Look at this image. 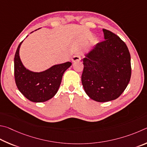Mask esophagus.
<instances>
[{"label": "esophagus", "instance_id": "1", "mask_svg": "<svg viewBox=\"0 0 147 147\" xmlns=\"http://www.w3.org/2000/svg\"><path fill=\"white\" fill-rule=\"evenodd\" d=\"M81 59V58L80 55H76L73 57V58H72L71 61H72V62H76V61H80Z\"/></svg>", "mask_w": 147, "mask_h": 147}]
</instances>
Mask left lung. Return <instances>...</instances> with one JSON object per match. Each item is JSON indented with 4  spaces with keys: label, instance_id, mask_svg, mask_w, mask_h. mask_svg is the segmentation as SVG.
<instances>
[{
    "label": "left lung",
    "instance_id": "1",
    "mask_svg": "<svg viewBox=\"0 0 147 147\" xmlns=\"http://www.w3.org/2000/svg\"><path fill=\"white\" fill-rule=\"evenodd\" d=\"M102 32L105 40L84 55L81 76L86 94L97 102L118 98L131 77L130 55L126 44L110 31Z\"/></svg>",
    "mask_w": 147,
    "mask_h": 147
}]
</instances>
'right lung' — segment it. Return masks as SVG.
<instances>
[{"label":"right lung","mask_w":147,"mask_h":147,"mask_svg":"<svg viewBox=\"0 0 147 147\" xmlns=\"http://www.w3.org/2000/svg\"><path fill=\"white\" fill-rule=\"evenodd\" d=\"M22 42L23 40L18 46L14 58L16 85L23 96L30 101L42 102L48 101L57 94L64 71L70 67L71 63L55 64L40 72L31 71L26 68L20 60L19 50Z\"/></svg>","instance_id":"1"}]
</instances>
